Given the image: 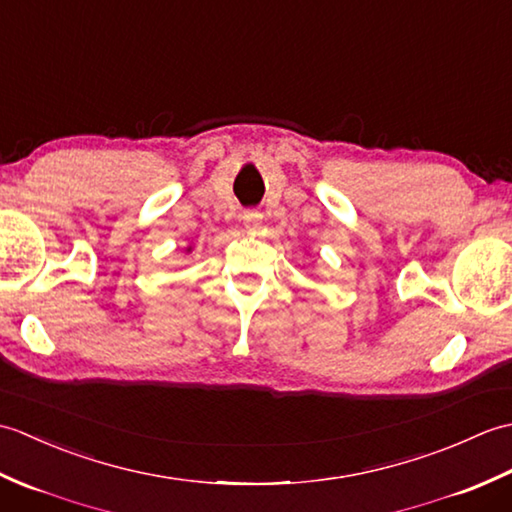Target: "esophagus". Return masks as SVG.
Instances as JSON below:
<instances>
[{"label": "esophagus", "instance_id": "esophagus-1", "mask_svg": "<svg viewBox=\"0 0 512 512\" xmlns=\"http://www.w3.org/2000/svg\"><path fill=\"white\" fill-rule=\"evenodd\" d=\"M242 222L248 226V228H259V224H262V213H259L257 209H246L242 213Z\"/></svg>", "mask_w": 512, "mask_h": 512}]
</instances>
